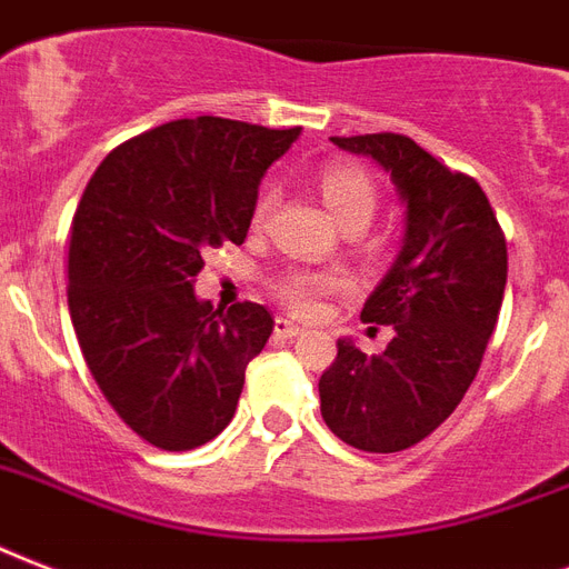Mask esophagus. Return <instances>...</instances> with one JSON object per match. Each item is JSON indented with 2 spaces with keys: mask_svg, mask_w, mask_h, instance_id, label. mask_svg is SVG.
Instances as JSON below:
<instances>
[{
  "mask_svg": "<svg viewBox=\"0 0 569 569\" xmlns=\"http://www.w3.org/2000/svg\"><path fill=\"white\" fill-rule=\"evenodd\" d=\"M276 335L284 338V341H293L299 335H306V329L293 323V320H288V317H276Z\"/></svg>",
  "mask_w": 569,
  "mask_h": 569,
  "instance_id": "esophagus-1",
  "label": "esophagus"
}]
</instances>
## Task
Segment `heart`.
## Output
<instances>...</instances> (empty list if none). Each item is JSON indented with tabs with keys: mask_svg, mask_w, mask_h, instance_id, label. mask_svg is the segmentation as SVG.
<instances>
[{
	"mask_svg": "<svg viewBox=\"0 0 569 569\" xmlns=\"http://www.w3.org/2000/svg\"><path fill=\"white\" fill-rule=\"evenodd\" d=\"M320 196H323L326 207L332 210L338 222L345 224L347 231H362L371 224V219L380 213V187L373 183V178L365 169L353 166V162H329L320 171ZM272 207V187H263L254 204L252 222L261 224L267 219ZM350 288L347 272L341 270H284L276 279V293L293 315L315 317L320 315L326 297L345 293Z\"/></svg>",
	"mask_w": 569,
	"mask_h": 569,
	"instance_id": "b5f03b06",
	"label": "heart"
}]
</instances>
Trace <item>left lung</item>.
<instances>
[{
    "instance_id": "1",
    "label": "left lung",
    "mask_w": 569,
    "mask_h": 569,
    "mask_svg": "<svg viewBox=\"0 0 569 569\" xmlns=\"http://www.w3.org/2000/svg\"><path fill=\"white\" fill-rule=\"evenodd\" d=\"M389 171L407 204L395 267L362 308L365 323L395 326L380 356L350 338L320 377V412L359 451L412 448L451 416L481 368L499 320L508 243L478 180L451 171L409 136H332Z\"/></svg>"
}]
</instances>
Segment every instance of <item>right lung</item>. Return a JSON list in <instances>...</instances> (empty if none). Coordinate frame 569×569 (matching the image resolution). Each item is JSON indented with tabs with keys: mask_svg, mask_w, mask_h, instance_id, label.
Returning a JSON list of instances; mask_svg holds the SVG:
<instances>
[{
	"mask_svg": "<svg viewBox=\"0 0 569 569\" xmlns=\"http://www.w3.org/2000/svg\"><path fill=\"white\" fill-rule=\"evenodd\" d=\"M302 127L180 118L118 144L70 224L68 306L86 365L130 430L192 451L234 418L270 311L192 293L201 254L243 243L263 171Z\"/></svg>",
	"mask_w": 569,
	"mask_h": 569,
	"instance_id": "obj_1",
	"label": "right lung"
}]
</instances>
